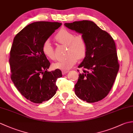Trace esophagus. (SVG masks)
<instances>
[{
    "mask_svg": "<svg viewBox=\"0 0 133 133\" xmlns=\"http://www.w3.org/2000/svg\"><path fill=\"white\" fill-rule=\"evenodd\" d=\"M68 72H69L68 71H64V70H62V74H63V75H64V74H67V73Z\"/></svg>",
    "mask_w": 133,
    "mask_h": 133,
    "instance_id": "esophagus-1",
    "label": "esophagus"
}]
</instances>
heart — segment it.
<instances>
[{
  "mask_svg": "<svg viewBox=\"0 0 133 133\" xmlns=\"http://www.w3.org/2000/svg\"><path fill=\"white\" fill-rule=\"evenodd\" d=\"M55 40L58 43L66 46L65 51L66 58L56 62L52 67L62 70H69L77 63V59L82 60L86 56L88 47L85 38L82 35H75L74 32L66 29H62L55 36ZM42 51L44 55L50 59L56 58L54 47L49 40L44 42L42 45Z\"/></svg>",
  "mask_w": 133,
  "mask_h": 133,
  "instance_id": "obj_1",
  "label": "heart"
}]
</instances>
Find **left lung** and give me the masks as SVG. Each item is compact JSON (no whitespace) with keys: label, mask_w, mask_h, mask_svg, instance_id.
Instances as JSON below:
<instances>
[{"label":"left lung","mask_w":133,"mask_h":133,"mask_svg":"<svg viewBox=\"0 0 133 133\" xmlns=\"http://www.w3.org/2000/svg\"><path fill=\"white\" fill-rule=\"evenodd\" d=\"M65 26L82 34L88 50L78 66L82 67L75 85V92L88 103L98 102L108 95L119 68L116 46L109 33L90 21L65 23Z\"/></svg>","instance_id":"8db88e82"}]
</instances>
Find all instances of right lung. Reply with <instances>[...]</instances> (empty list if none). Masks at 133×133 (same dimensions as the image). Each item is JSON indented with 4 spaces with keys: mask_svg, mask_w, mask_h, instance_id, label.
<instances>
[{
    "mask_svg": "<svg viewBox=\"0 0 133 133\" xmlns=\"http://www.w3.org/2000/svg\"><path fill=\"white\" fill-rule=\"evenodd\" d=\"M61 23L34 22L25 27L14 39L10 55L11 79L27 99L41 103L55 94L59 69L48 71L50 63L42 51V45Z\"/></svg>",
    "mask_w": 133,
    "mask_h": 133,
    "instance_id": "right-lung-1",
    "label": "right lung"
}]
</instances>
